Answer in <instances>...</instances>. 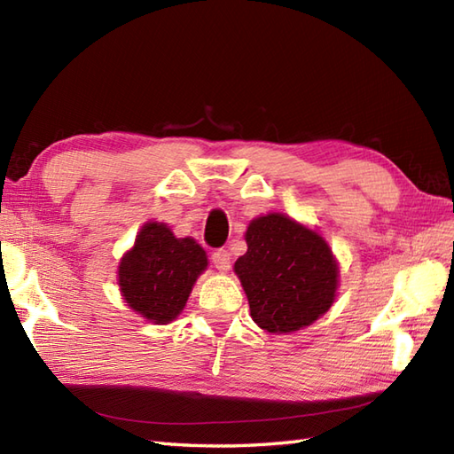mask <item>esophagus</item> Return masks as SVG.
<instances>
[{
    "label": "esophagus",
    "mask_w": 454,
    "mask_h": 454,
    "mask_svg": "<svg viewBox=\"0 0 454 454\" xmlns=\"http://www.w3.org/2000/svg\"><path fill=\"white\" fill-rule=\"evenodd\" d=\"M212 263H215V267L218 269V271H228L230 269V252L228 249H215V252H212Z\"/></svg>",
    "instance_id": "esophagus-1"
}]
</instances>
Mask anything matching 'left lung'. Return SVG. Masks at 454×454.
I'll return each instance as SVG.
<instances>
[{
  "label": "left lung",
  "instance_id": "8db88e82",
  "mask_svg": "<svg viewBox=\"0 0 454 454\" xmlns=\"http://www.w3.org/2000/svg\"><path fill=\"white\" fill-rule=\"evenodd\" d=\"M246 242L234 271L262 330L291 333L330 310L340 267L320 234L271 212L249 222Z\"/></svg>",
  "mask_w": 454,
  "mask_h": 454
}]
</instances>
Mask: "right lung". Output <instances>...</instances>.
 <instances>
[{
    "label": "right lung",
    "instance_id": "right-lung-1",
    "mask_svg": "<svg viewBox=\"0 0 454 454\" xmlns=\"http://www.w3.org/2000/svg\"><path fill=\"white\" fill-rule=\"evenodd\" d=\"M208 259L192 238H176L163 222H148L119 265V286L134 312L169 324L187 304Z\"/></svg>",
    "mask_w": 454,
    "mask_h": 454
}]
</instances>
